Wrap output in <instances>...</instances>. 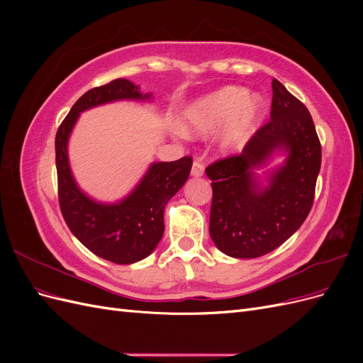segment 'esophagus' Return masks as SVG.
Returning <instances> with one entry per match:
<instances>
[{
	"mask_svg": "<svg viewBox=\"0 0 363 363\" xmlns=\"http://www.w3.org/2000/svg\"><path fill=\"white\" fill-rule=\"evenodd\" d=\"M191 174L194 175V177H201V175L204 174V164L199 160H195L192 163V169H191Z\"/></svg>",
	"mask_w": 363,
	"mask_h": 363,
	"instance_id": "esophagus-1",
	"label": "esophagus"
}]
</instances>
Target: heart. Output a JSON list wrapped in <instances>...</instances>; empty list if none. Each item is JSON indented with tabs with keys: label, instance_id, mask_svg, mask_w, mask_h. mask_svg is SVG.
<instances>
[{
	"label": "heart",
	"instance_id": "b5f03b06",
	"mask_svg": "<svg viewBox=\"0 0 363 363\" xmlns=\"http://www.w3.org/2000/svg\"><path fill=\"white\" fill-rule=\"evenodd\" d=\"M265 101L259 94H248L245 87L224 86L195 98L182 108V124H174L179 136L215 131L216 147L225 152L242 150L259 124Z\"/></svg>",
	"mask_w": 363,
	"mask_h": 363
}]
</instances>
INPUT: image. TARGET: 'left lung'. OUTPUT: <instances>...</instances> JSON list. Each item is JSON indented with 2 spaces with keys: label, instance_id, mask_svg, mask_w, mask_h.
Listing matches in <instances>:
<instances>
[{
  "label": "left lung",
  "instance_id": "8db88e82",
  "mask_svg": "<svg viewBox=\"0 0 363 363\" xmlns=\"http://www.w3.org/2000/svg\"><path fill=\"white\" fill-rule=\"evenodd\" d=\"M276 155L285 157L279 167L257 174ZM320 168L321 144L309 111L274 79L269 123L239 156L206 169L213 191L208 233L216 248L252 259L280 247L309 215Z\"/></svg>",
  "mask_w": 363,
  "mask_h": 363
}]
</instances>
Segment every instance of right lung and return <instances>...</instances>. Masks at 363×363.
<instances>
[{
  "mask_svg": "<svg viewBox=\"0 0 363 363\" xmlns=\"http://www.w3.org/2000/svg\"><path fill=\"white\" fill-rule=\"evenodd\" d=\"M152 94L125 79L87 91L72 106L56 135V168L60 211L72 235L98 257L130 265L148 257L164 232V206L189 177L191 157L152 162L138 184L115 203L96 201L77 184L68 144L79 116L89 108L115 101H151Z\"/></svg>",
  "mask_w": 363,
  "mask_h": 363,
  "instance_id": "add662e5",
  "label": "right lung"
}]
</instances>
